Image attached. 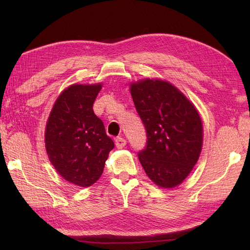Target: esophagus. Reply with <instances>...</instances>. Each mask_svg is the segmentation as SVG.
Wrapping results in <instances>:
<instances>
[{"instance_id": "esophagus-1", "label": "esophagus", "mask_w": 250, "mask_h": 250, "mask_svg": "<svg viewBox=\"0 0 250 250\" xmlns=\"http://www.w3.org/2000/svg\"><path fill=\"white\" fill-rule=\"evenodd\" d=\"M115 143H116L117 148L121 149V148H123V147L126 145V140L123 139V138H121V137H118V138L115 140Z\"/></svg>"}]
</instances>
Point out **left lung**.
Instances as JSON below:
<instances>
[{
    "instance_id": "left-lung-1",
    "label": "left lung",
    "mask_w": 250,
    "mask_h": 250,
    "mask_svg": "<svg viewBox=\"0 0 250 250\" xmlns=\"http://www.w3.org/2000/svg\"><path fill=\"white\" fill-rule=\"evenodd\" d=\"M132 100L145 126L147 143L138 157L148 177L174 188L190 174L202 147V123L194 105L162 80L132 83Z\"/></svg>"
}]
</instances>
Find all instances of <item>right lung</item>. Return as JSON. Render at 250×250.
I'll return each instance as SVG.
<instances>
[{
    "label": "right lung",
    "mask_w": 250,
    "mask_h": 250,
    "mask_svg": "<svg viewBox=\"0 0 250 250\" xmlns=\"http://www.w3.org/2000/svg\"><path fill=\"white\" fill-rule=\"evenodd\" d=\"M101 84H74L58 97L46 128V150L57 172L70 183L86 188L100 178L115 147L93 110Z\"/></svg>",
    "instance_id": "right-lung-1"
}]
</instances>
